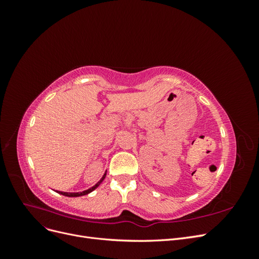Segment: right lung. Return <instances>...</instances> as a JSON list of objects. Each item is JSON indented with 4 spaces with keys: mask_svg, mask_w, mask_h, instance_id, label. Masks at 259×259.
I'll use <instances>...</instances> for the list:
<instances>
[{
    "mask_svg": "<svg viewBox=\"0 0 259 259\" xmlns=\"http://www.w3.org/2000/svg\"><path fill=\"white\" fill-rule=\"evenodd\" d=\"M105 177H106V174L103 176V178H101L95 186L92 187L91 189H89V190H85V191H83V192H76V193H71V192H61V191H57V192H58V193H60V194H62V195H66V197H82V195L89 194V193H90V192H92L93 190H95L96 188L101 184V182H103V180L105 179Z\"/></svg>",
    "mask_w": 259,
    "mask_h": 259,
    "instance_id": "obj_1",
    "label": "right lung"
}]
</instances>
